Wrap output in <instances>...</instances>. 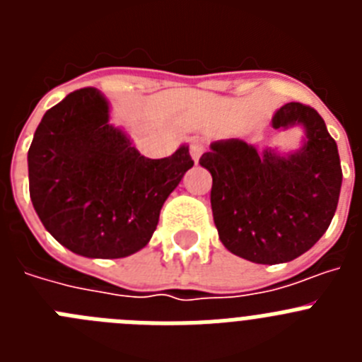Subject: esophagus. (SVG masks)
<instances>
[{
  "label": "esophagus",
  "mask_w": 362,
  "mask_h": 362,
  "mask_svg": "<svg viewBox=\"0 0 362 362\" xmlns=\"http://www.w3.org/2000/svg\"><path fill=\"white\" fill-rule=\"evenodd\" d=\"M204 152V145L201 141H192L190 143V156L192 159H194V163L199 161L201 153Z\"/></svg>",
  "instance_id": "34e87169"
}]
</instances>
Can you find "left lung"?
<instances>
[{"instance_id":"8db88e82","label":"left lung","mask_w":362,"mask_h":362,"mask_svg":"<svg viewBox=\"0 0 362 362\" xmlns=\"http://www.w3.org/2000/svg\"><path fill=\"white\" fill-rule=\"evenodd\" d=\"M272 127H300L299 148L257 150L243 139H221L199 159L212 174L210 203L221 243L257 264L288 263L308 252L330 226L343 183L337 143L317 110L286 103Z\"/></svg>"}]
</instances>
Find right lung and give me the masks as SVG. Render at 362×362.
<instances>
[{"mask_svg":"<svg viewBox=\"0 0 362 362\" xmlns=\"http://www.w3.org/2000/svg\"><path fill=\"white\" fill-rule=\"evenodd\" d=\"M28 188L47 232L74 254L119 259L145 248L166 197L194 166L188 145L148 159L98 88L45 112L28 148Z\"/></svg>","mask_w":362,"mask_h":362,"instance_id":"right-lung-1","label":"right lung"}]
</instances>
